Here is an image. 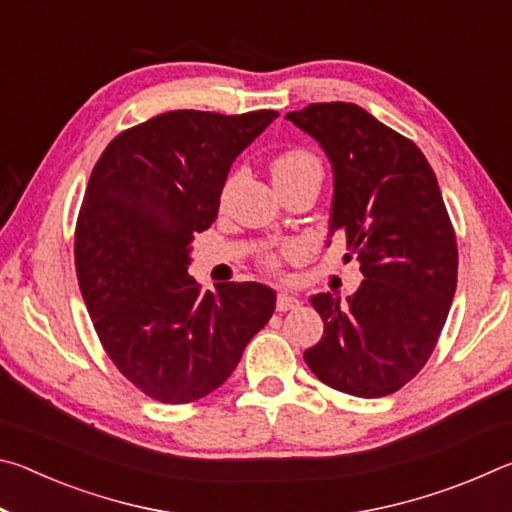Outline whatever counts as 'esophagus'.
I'll return each instance as SVG.
<instances>
[{
    "label": "esophagus",
    "mask_w": 512,
    "mask_h": 512,
    "mask_svg": "<svg viewBox=\"0 0 512 512\" xmlns=\"http://www.w3.org/2000/svg\"><path fill=\"white\" fill-rule=\"evenodd\" d=\"M275 307H277V311H291V309L300 307V300L296 296H291V293L280 291V293H277Z\"/></svg>",
    "instance_id": "obj_1"
}]
</instances>
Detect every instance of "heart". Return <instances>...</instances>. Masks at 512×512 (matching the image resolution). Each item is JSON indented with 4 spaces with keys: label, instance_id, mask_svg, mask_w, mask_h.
Segmentation results:
<instances>
[{
    "label": "heart",
    "instance_id": "obj_1",
    "mask_svg": "<svg viewBox=\"0 0 512 512\" xmlns=\"http://www.w3.org/2000/svg\"><path fill=\"white\" fill-rule=\"evenodd\" d=\"M271 173L277 189L280 187H289V185H298V183H307V180H323V162H320L318 155L309 149H302V146H293V149H287L282 153H277L273 162H271ZM239 176V171L230 173L228 180H225L223 192H221V201H225L228 196V189L232 187ZM300 248L296 244H287L282 246L275 253H268L264 257V266L271 268V271H277L282 264V257L289 255H298Z\"/></svg>",
    "mask_w": 512,
    "mask_h": 512
}]
</instances>
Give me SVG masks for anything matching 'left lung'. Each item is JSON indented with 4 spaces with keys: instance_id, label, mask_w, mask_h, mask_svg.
Masks as SVG:
<instances>
[{
    "instance_id": "left-lung-1",
    "label": "left lung",
    "mask_w": 512,
    "mask_h": 512,
    "mask_svg": "<svg viewBox=\"0 0 512 512\" xmlns=\"http://www.w3.org/2000/svg\"><path fill=\"white\" fill-rule=\"evenodd\" d=\"M287 119L332 162L329 230L343 232L366 277L348 302L311 298L325 332L305 361L341 393L391 395L429 361L456 293V232L436 173L409 137L354 103H309Z\"/></svg>"
}]
</instances>
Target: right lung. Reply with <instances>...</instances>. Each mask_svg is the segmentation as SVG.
<instances>
[{
    "mask_svg": "<svg viewBox=\"0 0 512 512\" xmlns=\"http://www.w3.org/2000/svg\"><path fill=\"white\" fill-rule=\"evenodd\" d=\"M277 115L162 112L119 133L94 164L76 219V275L103 350L151 400L187 404L216 391L273 316V289L225 282L203 293L187 266L230 164Z\"/></svg>",
    "mask_w": 512,
    "mask_h": 512,
    "instance_id": "1",
    "label": "right lung"
}]
</instances>
